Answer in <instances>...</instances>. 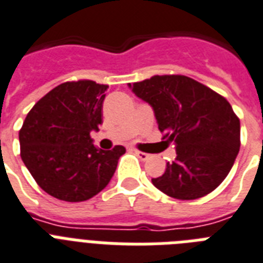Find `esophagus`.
Masks as SVG:
<instances>
[{
	"instance_id": "obj_1",
	"label": "esophagus",
	"mask_w": 263,
	"mask_h": 263,
	"mask_svg": "<svg viewBox=\"0 0 263 263\" xmlns=\"http://www.w3.org/2000/svg\"><path fill=\"white\" fill-rule=\"evenodd\" d=\"M135 154H136V155H138L139 158H140V159H142V161H146V159H148V158H150V154L142 153V151L135 150Z\"/></svg>"
}]
</instances>
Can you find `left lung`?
I'll return each instance as SVG.
<instances>
[{
	"mask_svg": "<svg viewBox=\"0 0 263 263\" xmlns=\"http://www.w3.org/2000/svg\"><path fill=\"white\" fill-rule=\"evenodd\" d=\"M153 108L159 131L177 157L153 185L170 197L196 200L228 176L240 147V123L230 102L185 76H155L128 83Z\"/></svg>",
	"mask_w": 263,
	"mask_h": 263,
	"instance_id": "1",
	"label": "left lung"
}]
</instances>
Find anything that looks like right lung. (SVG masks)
<instances>
[{"label":"right lung","mask_w":263,"mask_h":263,"mask_svg":"<svg viewBox=\"0 0 263 263\" xmlns=\"http://www.w3.org/2000/svg\"><path fill=\"white\" fill-rule=\"evenodd\" d=\"M106 85L65 82L36 102L20 132L21 159L43 191L78 202L104 189L116 172L123 146L101 150L91 131L101 125Z\"/></svg>","instance_id":"add662e5"}]
</instances>
